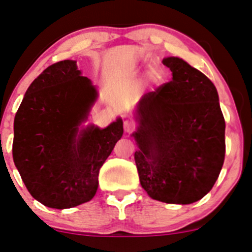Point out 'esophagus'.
Returning a JSON list of instances; mask_svg holds the SVG:
<instances>
[{
  "mask_svg": "<svg viewBox=\"0 0 252 252\" xmlns=\"http://www.w3.org/2000/svg\"><path fill=\"white\" fill-rule=\"evenodd\" d=\"M136 128V123L132 120H126L124 121V131L126 132H132Z\"/></svg>",
  "mask_w": 252,
  "mask_h": 252,
  "instance_id": "esophagus-1",
  "label": "esophagus"
}]
</instances>
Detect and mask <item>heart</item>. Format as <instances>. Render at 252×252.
<instances>
[{
	"label": "heart",
	"instance_id": "b5f03b06",
	"mask_svg": "<svg viewBox=\"0 0 252 252\" xmlns=\"http://www.w3.org/2000/svg\"><path fill=\"white\" fill-rule=\"evenodd\" d=\"M149 78L150 82L155 86H159L163 82L165 81V71L160 66H154L149 71Z\"/></svg>",
	"mask_w": 252,
	"mask_h": 252
}]
</instances>
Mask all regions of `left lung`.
Listing matches in <instances>:
<instances>
[{"mask_svg":"<svg viewBox=\"0 0 252 252\" xmlns=\"http://www.w3.org/2000/svg\"><path fill=\"white\" fill-rule=\"evenodd\" d=\"M172 78L142 97L132 134L139 182L153 199L191 204L213 189L225 156V121L216 87L178 57H165Z\"/></svg>","mask_w":252,"mask_h":252,"instance_id":"1","label":"left lung"}]
</instances>
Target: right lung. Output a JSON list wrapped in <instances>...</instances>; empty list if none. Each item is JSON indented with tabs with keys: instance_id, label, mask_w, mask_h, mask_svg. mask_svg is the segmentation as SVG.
Instances as JSON below:
<instances>
[{
	"instance_id": "right-lung-1",
	"label": "right lung",
	"mask_w": 252,
	"mask_h": 252,
	"mask_svg": "<svg viewBox=\"0 0 252 252\" xmlns=\"http://www.w3.org/2000/svg\"><path fill=\"white\" fill-rule=\"evenodd\" d=\"M97 96L72 60L48 66L27 89L14 120L13 158L45 207L74 208L95 196L99 169L123 135L121 117L104 129L82 126Z\"/></svg>"
}]
</instances>
